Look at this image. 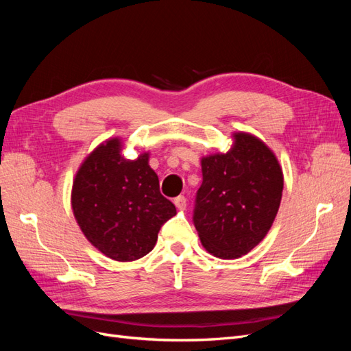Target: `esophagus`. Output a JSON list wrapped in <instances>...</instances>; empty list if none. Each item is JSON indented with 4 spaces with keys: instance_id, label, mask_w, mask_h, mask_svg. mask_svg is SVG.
<instances>
[{
    "instance_id": "1",
    "label": "esophagus",
    "mask_w": 351,
    "mask_h": 351,
    "mask_svg": "<svg viewBox=\"0 0 351 351\" xmlns=\"http://www.w3.org/2000/svg\"><path fill=\"white\" fill-rule=\"evenodd\" d=\"M174 205L178 210H184L186 206H187V200H186L184 196H178V197L174 199Z\"/></svg>"
}]
</instances>
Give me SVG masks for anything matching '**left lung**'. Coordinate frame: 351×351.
I'll use <instances>...</instances> for the list:
<instances>
[{
    "instance_id": "left-lung-1",
    "label": "left lung",
    "mask_w": 351,
    "mask_h": 351,
    "mask_svg": "<svg viewBox=\"0 0 351 351\" xmlns=\"http://www.w3.org/2000/svg\"><path fill=\"white\" fill-rule=\"evenodd\" d=\"M230 151L200 159L204 182L193 222L199 239L219 259H237L268 234L281 204L284 177L277 156L259 137L232 134Z\"/></svg>"
}]
</instances>
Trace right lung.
<instances>
[{"label": "right lung", "mask_w": 351, "mask_h": 351, "mask_svg": "<svg viewBox=\"0 0 351 351\" xmlns=\"http://www.w3.org/2000/svg\"><path fill=\"white\" fill-rule=\"evenodd\" d=\"M120 137L102 142L84 158L73 180L74 218L92 246L119 262L149 253L176 206L159 192L149 152L123 156Z\"/></svg>", "instance_id": "right-lung-1"}]
</instances>
